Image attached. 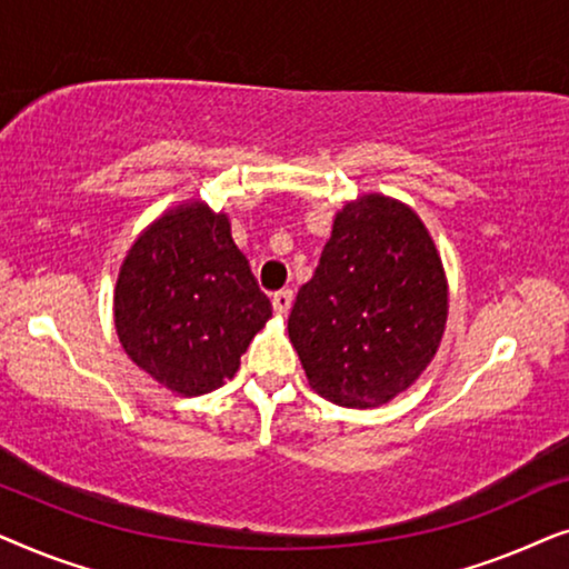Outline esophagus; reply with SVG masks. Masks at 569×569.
I'll return each instance as SVG.
<instances>
[{"instance_id": "esophagus-1", "label": "esophagus", "mask_w": 569, "mask_h": 569, "mask_svg": "<svg viewBox=\"0 0 569 569\" xmlns=\"http://www.w3.org/2000/svg\"><path fill=\"white\" fill-rule=\"evenodd\" d=\"M271 306H274L277 316H287V313H290V308H292V292L290 290L274 292V298H271Z\"/></svg>"}]
</instances>
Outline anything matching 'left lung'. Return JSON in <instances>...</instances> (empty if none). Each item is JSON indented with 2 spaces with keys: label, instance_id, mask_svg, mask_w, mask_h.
Wrapping results in <instances>:
<instances>
[{
  "label": "left lung",
  "instance_id": "1",
  "mask_svg": "<svg viewBox=\"0 0 569 569\" xmlns=\"http://www.w3.org/2000/svg\"><path fill=\"white\" fill-rule=\"evenodd\" d=\"M446 321L448 277L422 217L393 197L362 193L333 217L287 331L316 393L372 409L417 383Z\"/></svg>",
  "mask_w": 569,
  "mask_h": 569
}]
</instances>
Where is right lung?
I'll return each mask as SVG.
<instances>
[{
	"mask_svg": "<svg viewBox=\"0 0 569 569\" xmlns=\"http://www.w3.org/2000/svg\"><path fill=\"white\" fill-rule=\"evenodd\" d=\"M271 318L230 217L186 199L139 232L113 290L123 352L176 396L220 388Z\"/></svg>",
	"mask_w": 569,
	"mask_h": 569,
	"instance_id": "right-lung-1",
	"label": "right lung"
}]
</instances>
